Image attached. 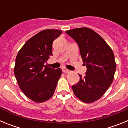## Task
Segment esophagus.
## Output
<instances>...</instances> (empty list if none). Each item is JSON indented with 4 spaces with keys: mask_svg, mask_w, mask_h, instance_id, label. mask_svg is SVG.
<instances>
[{
    "mask_svg": "<svg viewBox=\"0 0 128 128\" xmlns=\"http://www.w3.org/2000/svg\"><path fill=\"white\" fill-rule=\"evenodd\" d=\"M62 71H63L64 73H69V72H70L69 70H67L66 68H62Z\"/></svg>",
    "mask_w": 128,
    "mask_h": 128,
    "instance_id": "34e87169",
    "label": "esophagus"
}]
</instances>
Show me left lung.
Instances as JSON below:
<instances>
[{
  "instance_id": "obj_1",
  "label": "left lung",
  "mask_w": 128,
  "mask_h": 128,
  "mask_svg": "<svg viewBox=\"0 0 128 128\" xmlns=\"http://www.w3.org/2000/svg\"><path fill=\"white\" fill-rule=\"evenodd\" d=\"M78 44L82 62L86 66V76L72 86L74 94L82 102L91 103L103 96L112 83L116 70L112 48L94 30L87 28L66 30Z\"/></svg>"
}]
</instances>
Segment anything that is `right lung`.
Segmentation results:
<instances>
[{
  "label": "right lung",
  "instance_id": "add662e5",
  "mask_svg": "<svg viewBox=\"0 0 128 128\" xmlns=\"http://www.w3.org/2000/svg\"><path fill=\"white\" fill-rule=\"evenodd\" d=\"M62 30L46 29L26 42L15 60L14 73L20 89L28 98L42 102L54 94L62 75L61 68L54 69L46 65L52 56V43Z\"/></svg>",
  "mask_w": 128,
  "mask_h": 128
}]
</instances>
